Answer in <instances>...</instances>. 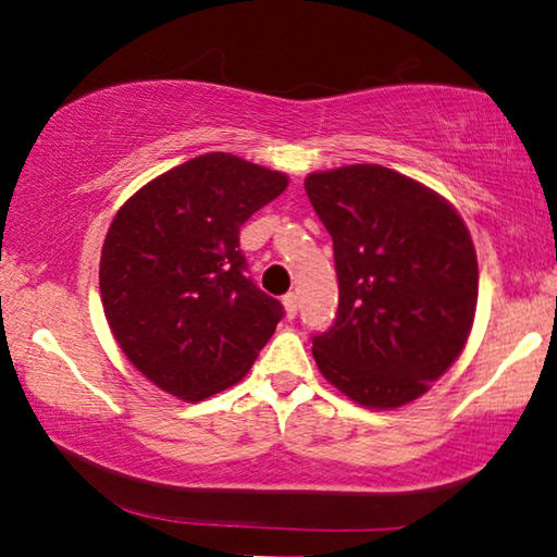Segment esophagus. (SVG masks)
Returning a JSON list of instances; mask_svg holds the SVG:
<instances>
[{"instance_id":"esophagus-1","label":"esophagus","mask_w":557,"mask_h":557,"mask_svg":"<svg viewBox=\"0 0 557 557\" xmlns=\"http://www.w3.org/2000/svg\"><path fill=\"white\" fill-rule=\"evenodd\" d=\"M284 308H286V315L288 318H296V313H298V296L294 294V290L284 296Z\"/></svg>"}]
</instances>
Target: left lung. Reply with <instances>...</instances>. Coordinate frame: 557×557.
<instances>
[{
    "label": "left lung",
    "instance_id": "left-lung-1",
    "mask_svg": "<svg viewBox=\"0 0 557 557\" xmlns=\"http://www.w3.org/2000/svg\"><path fill=\"white\" fill-rule=\"evenodd\" d=\"M306 193L333 237L339 281L335 323L313 337L318 369L355 404L416 401L472 330L470 232L435 190L376 163L310 173Z\"/></svg>",
    "mask_w": 557,
    "mask_h": 557
}]
</instances>
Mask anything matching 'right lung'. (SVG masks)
<instances>
[{
  "label": "right lung",
  "mask_w": 557,
  "mask_h": 557,
  "mask_svg": "<svg viewBox=\"0 0 557 557\" xmlns=\"http://www.w3.org/2000/svg\"><path fill=\"white\" fill-rule=\"evenodd\" d=\"M284 173L205 153L146 183L114 214L100 294L116 345L163 392L200 401L249 372L284 306L247 276L239 227Z\"/></svg>",
  "instance_id": "obj_1"
}]
</instances>
